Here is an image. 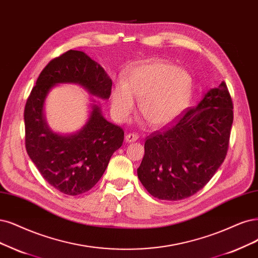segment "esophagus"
Instances as JSON below:
<instances>
[{"mask_svg":"<svg viewBox=\"0 0 258 258\" xmlns=\"http://www.w3.org/2000/svg\"><path fill=\"white\" fill-rule=\"evenodd\" d=\"M139 138L138 134H135V133H131V134H127L125 136V141L126 142H135L137 141Z\"/></svg>","mask_w":258,"mask_h":258,"instance_id":"34e87169","label":"esophagus"}]
</instances>
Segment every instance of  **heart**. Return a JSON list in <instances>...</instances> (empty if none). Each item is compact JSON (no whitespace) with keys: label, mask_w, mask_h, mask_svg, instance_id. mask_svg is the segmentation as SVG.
<instances>
[{"label":"heart","mask_w":258,"mask_h":258,"mask_svg":"<svg viewBox=\"0 0 258 258\" xmlns=\"http://www.w3.org/2000/svg\"><path fill=\"white\" fill-rule=\"evenodd\" d=\"M192 76L184 68L164 60H153L132 69L123 82L114 84L111 110L118 120H127L140 102V112L151 126L174 121L189 103Z\"/></svg>","instance_id":"1"}]
</instances>
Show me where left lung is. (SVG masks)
Listing matches in <instances>:
<instances>
[{
    "instance_id": "left-lung-1",
    "label": "left lung",
    "mask_w": 258,
    "mask_h": 258,
    "mask_svg": "<svg viewBox=\"0 0 258 258\" xmlns=\"http://www.w3.org/2000/svg\"><path fill=\"white\" fill-rule=\"evenodd\" d=\"M233 118L232 98L222 82L196 107L148 136L137 169L148 192L178 201L201 190L226 156Z\"/></svg>"
}]
</instances>
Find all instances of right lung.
I'll list each match as a JSON object with an SVG mask.
<instances>
[{"instance_id":"1","label":"right lung","mask_w":258,"mask_h":258,"mask_svg":"<svg viewBox=\"0 0 258 258\" xmlns=\"http://www.w3.org/2000/svg\"><path fill=\"white\" fill-rule=\"evenodd\" d=\"M78 84L92 97L107 100L112 82L102 67L82 51L70 50L45 66L24 109L25 148L43 178L60 192L79 196L97 184L124 139L123 130L90 104L85 125L72 134L53 132L44 117V102L53 87Z\"/></svg>"}]
</instances>
